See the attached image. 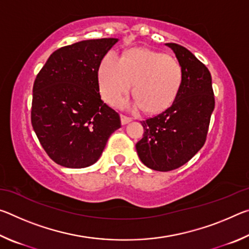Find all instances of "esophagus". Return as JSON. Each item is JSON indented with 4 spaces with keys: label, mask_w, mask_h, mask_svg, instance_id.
I'll list each match as a JSON object with an SVG mask.
<instances>
[{
    "label": "esophagus",
    "mask_w": 249,
    "mask_h": 249,
    "mask_svg": "<svg viewBox=\"0 0 249 249\" xmlns=\"http://www.w3.org/2000/svg\"><path fill=\"white\" fill-rule=\"evenodd\" d=\"M130 121H132V119H130L129 116H126L124 114H121V122H122V124H123V125L129 123Z\"/></svg>",
    "instance_id": "1"
}]
</instances>
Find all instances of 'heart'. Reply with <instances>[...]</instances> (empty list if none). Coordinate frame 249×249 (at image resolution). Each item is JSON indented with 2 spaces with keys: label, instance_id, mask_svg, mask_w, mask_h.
I'll return each mask as SVG.
<instances>
[{
  "label": "heart",
  "instance_id": "heart-1",
  "mask_svg": "<svg viewBox=\"0 0 249 249\" xmlns=\"http://www.w3.org/2000/svg\"><path fill=\"white\" fill-rule=\"evenodd\" d=\"M98 80L101 95L115 104L128 93L133 83L134 107L147 113L165 111L175 102L183 81V70L178 60L159 52L132 48L122 59L108 53L101 61Z\"/></svg>",
  "mask_w": 249,
  "mask_h": 249
}]
</instances>
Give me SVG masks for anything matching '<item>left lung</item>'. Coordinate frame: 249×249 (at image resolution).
I'll list each match as a JSON object with an SVG mask.
<instances>
[{
	"label": "left lung",
	"instance_id": "obj_1",
	"mask_svg": "<svg viewBox=\"0 0 249 249\" xmlns=\"http://www.w3.org/2000/svg\"><path fill=\"white\" fill-rule=\"evenodd\" d=\"M166 45L182 67V86L169 107L141 122L144 134L136 144L142 162L156 171L177 169L203 147L215 105L209 69L187 48Z\"/></svg>",
	"mask_w": 249,
	"mask_h": 249
}]
</instances>
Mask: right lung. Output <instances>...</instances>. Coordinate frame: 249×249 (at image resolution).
Wrapping results in <instances>:
<instances>
[{
    "instance_id": "obj_1",
    "label": "right lung",
    "mask_w": 249,
    "mask_h": 249,
    "mask_svg": "<svg viewBox=\"0 0 249 249\" xmlns=\"http://www.w3.org/2000/svg\"><path fill=\"white\" fill-rule=\"evenodd\" d=\"M117 38L82 40L57 49L37 74L31 120L50 159L62 167L98 161L121 127L119 113L101 100L98 71Z\"/></svg>"
}]
</instances>
